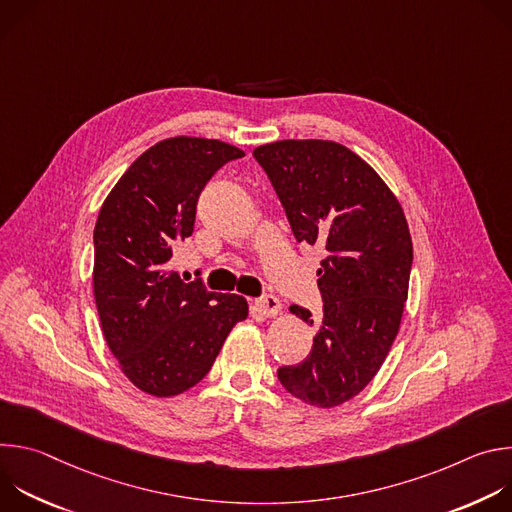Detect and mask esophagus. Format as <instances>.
<instances>
[{
	"label": "esophagus",
	"instance_id": "1",
	"mask_svg": "<svg viewBox=\"0 0 512 512\" xmlns=\"http://www.w3.org/2000/svg\"><path fill=\"white\" fill-rule=\"evenodd\" d=\"M255 308L265 316V318H273L281 312V304L275 296H263L259 300H255Z\"/></svg>",
	"mask_w": 512,
	"mask_h": 512
}]
</instances>
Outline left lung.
<instances>
[{
  "instance_id": "8db88e82",
  "label": "left lung",
  "mask_w": 512,
  "mask_h": 512,
  "mask_svg": "<svg viewBox=\"0 0 512 512\" xmlns=\"http://www.w3.org/2000/svg\"><path fill=\"white\" fill-rule=\"evenodd\" d=\"M300 243L326 249L312 352L277 377L287 393L330 409L367 387L399 332L413 245L405 212L360 156L328 139H281L253 150ZM304 322L308 310L291 306Z\"/></svg>"
}]
</instances>
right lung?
<instances>
[{
  "mask_svg": "<svg viewBox=\"0 0 512 512\" xmlns=\"http://www.w3.org/2000/svg\"><path fill=\"white\" fill-rule=\"evenodd\" d=\"M243 156L218 139H162L127 168L99 210L93 291L101 330L121 373L152 397L200 383L249 316L243 296L184 283L172 269L174 247L194 231L202 188Z\"/></svg>",
  "mask_w": 512,
  "mask_h": 512,
  "instance_id": "obj_1",
  "label": "right lung"
}]
</instances>
